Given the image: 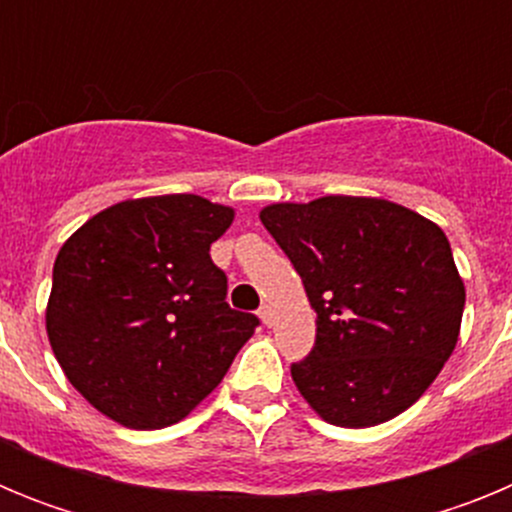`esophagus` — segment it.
<instances>
[{"instance_id": "esophagus-1", "label": "esophagus", "mask_w": 512, "mask_h": 512, "mask_svg": "<svg viewBox=\"0 0 512 512\" xmlns=\"http://www.w3.org/2000/svg\"><path fill=\"white\" fill-rule=\"evenodd\" d=\"M259 318L264 320V325H271V320H274V307H271V305H261Z\"/></svg>"}]
</instances>
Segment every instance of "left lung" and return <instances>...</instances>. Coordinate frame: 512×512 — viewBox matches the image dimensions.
Returning a JSON list of instances; mask_svg holds the SVG:
<instances>
[{
  "label": "left lung",
  "mask_w": 512,
  "mask_h": 512,
  "mask_svg": "<svg viewBox=\"0 0 512 512\" xmlns=\"http://www.w3.org/2000/svg\"><path fill=\"white\" fill-rule=\"evenodd\" d=\"M318 312L297 390L325 423L369 428L423 395L459 341L464 282L433 220L379 197L328 194L259 212Z\"/></svg>",
  "instance_id": "obj_1"
}]
</instances>
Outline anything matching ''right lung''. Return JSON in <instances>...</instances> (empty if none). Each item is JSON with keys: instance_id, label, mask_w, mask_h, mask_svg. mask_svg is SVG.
I'll return each mask as SVG.
<instances>
[{"instance_id": "1", "label": "right lung", "mask_w": 512, "mask_h": 512, "mask_svg": "<svg viewBox=\"0 0 512 512\" xmlns=\"http://www.w3.org/2000/svg\"><path fill=\"white\" fill-rule=\"evenodd\" d=\"M235 210L200 194L125 200L97 212L53 264L45 330L63 374L115 423L156 431L187 418L259 318L230 310L210 246Z\"/></svg>"}]
</instances>
